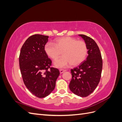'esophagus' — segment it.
Returning a JSON list of instances; mask_svg holds the SVG:
<instances>
[{"instance_id":"obj_1","label":"esophagus","mask_w":122,"mask_h":122,"mask_svg":"<svg viewBox=\"0 0 122 122\" xmlns=\"http://www.w3.org/2000/svg\"><path fill=\"white\" fill-rule=\"evenodd\" d=\"M65 71H66L65 70H62V69H60V73L61 74L62 73H64Z\"/></svg>"}]
</instances>
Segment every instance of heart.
<instances>
[{
  "label": "heart",
  "mask_w": 122,
  "mask_h": 122,
  "mask_svg": "<svg viewBox=\"0 0 122 122\" xmlns=\"http://www.w3.org/2000/svg\"><path fill=\"white\" fill-rule=\"evenodd\" d=\"M44 51L53 60H57L62 52L64 56L55 61L54 65L56 68H64L71 64L76 66L82 62L87 55V48L82 41L65 36L56 39L54 44L47 43L44 46Z\"/></svg>",
  "instance_id": "heart-1"
}]
</instances>
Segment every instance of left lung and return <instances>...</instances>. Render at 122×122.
<instances>
[{"label": "left lung", "instance_id": "1", "mask_svg": "<svg viewBox=\"0 0 122 122\" xmlns=\"http://www.w3.org/2000/svg\"><path fill=\"white\" fill-rule=\"evenodd\" d=\"M84 41L87 48L86 60L71 69L72 78L70 90L81 97H87L97 87L101 78L102 59L100 51L95 41L84 35H79Z\"/></svg>", "mask_w": 122, "mask_h": 122}]
</instances>
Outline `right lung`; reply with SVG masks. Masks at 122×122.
Instances as JSON below:
<instances>
[{"label": "right lung", "mask_w": 122, "mask_h": 122, "mask_svg": "<svg viewBox=\"0 0 122 122\" xmlns=\"http://www.w3.org/2000/svg\"><path fill=\"white\" fill-rule=\"evenodd\" d=\"M48 38L38 34L30 36L23 44L19 55L20 71L25 86L40 98L53 91L60 74L57 69L50 67L52 61L44 51Z\"/></svg>", "instance_id": "right-lung-1"}]
</instances>
